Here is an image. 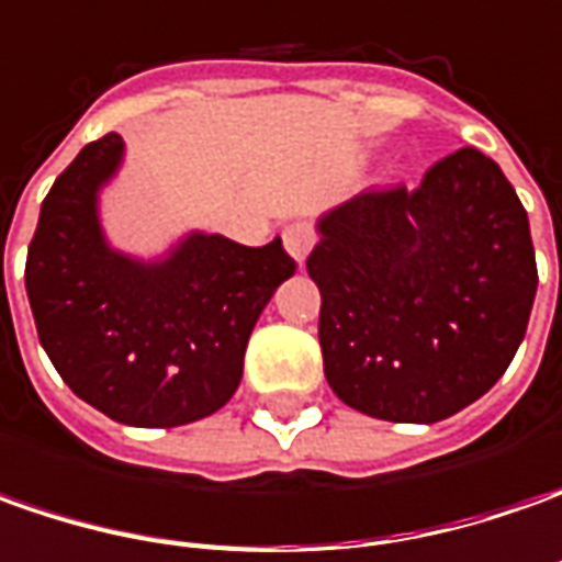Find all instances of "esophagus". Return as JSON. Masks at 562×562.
I'll list each match as a JSON object with an SVG mask.
<instances>
[{
	"mask_svg": "<svg viewBox=\"0 0 562 562\" xmlns=\"http://www.w3.org/2000/svg\"><path fill=\"white\" fill-rule=\"evenodd\" d=\"M317 243V233H314V226L307 221H295L289 223L285 229H282V245H285V251L292 255V261L304 263L307 261V255H311V248Z\"/></svg>",
	"mask_w": 562,
	"mask_h": 562,
	"instance_id": "obj_1",
	"label": "esophagus"
}]
</instances>
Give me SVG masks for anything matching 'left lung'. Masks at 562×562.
<instances>
[{"label":"left lung","instance_id":"8db88e82","mask_svg":"<svg viewBox=\"0 0 562 562\" xmlns=\"http://www.w3.org/2000/svg\"><path fill=\"white\" fill-rule=\"evenodd\" d=\"M317 233L323 373L348 407L438 423L504 376L538 270L526 207L488 155L460 148L414 192H360Z\"/></svg>","mask_w":562,"mask_h":562}]
</instances>
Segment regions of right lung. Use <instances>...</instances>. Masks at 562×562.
Wrapping results in <instances>:
<instances>
[{
  "label": "right lung",
  "mask_w": 562,
  "mask_h": 562,
  "mask_svg": "<svg viewBox=\"0 0 562 562\" xmlns=\"http://www.w3.org/2000/svg\"><path fill=\"white\" fill-rule=\"evenodd\" d=\"M124 155L108 133L52 183L24 282L40 345L70 392L126 426L170 429L236 395L248 336L295 261L280 236L248 248L204 229L155 258L114 248L102 192Z\"/></svg>",
  "instance_id": "1"
}]
</instances>
